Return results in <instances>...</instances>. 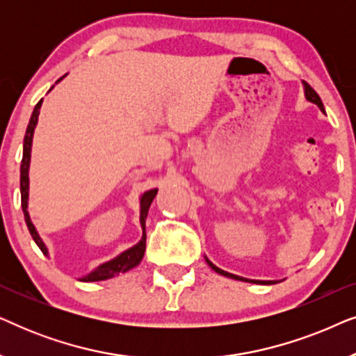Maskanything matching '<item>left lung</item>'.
I'll return each mask as SVG.
<instances>
[{
	"mask_svg": "<svg viewBox=\"0 0 356 356\" xmlns=\"http://www.w3.org/2000/svg\"><path fill=\"white\" fill-rule=\"evenodd\" d=\"M303 86H305V95H306V99H308L309 102H313V104H316L321 108V111H324V105H323V102H321V97L316 94V90L313 89V87H311L308 82H303ZM206 261H207V264L212 267L213 270L217 272V274H220V275H225V277H230V279H235V280H243V282H251V284H277L275 280H250V279H243V277H238V275H235V274H230V272H225V270H222V269H218L217 266H213L211 261L207 259L206 257Z\"/></svg>",
	"mask_w": 356,
	"mask_h": 356,
	"instance_id": "1",
	"label": "left lung"
}]
</instances>
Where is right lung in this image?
I'll return each mask as SVG.
<instances>
[{"instance_id":"right-lung-1","label":"right lung","mask_w":356,"mask_h":356,"mask_svg":"<svg viewBox=\"0 0 356 356\" xmlns=\"http://www.w3.org/2000/svg\"><path fill=\"white\" fill-rule=\"evenodd\" d=\"M65 77V76H63ZM61 77V79H63ZM60 79V81H61ZM43 99L38 102L35 105V108L32 111L31 121H29L26 136H24V149H22V163H21V204H22V212H24V218H26L27 228L31 232V235L33 238V241L37 243V246L40 248L42 252L45 256H48V250L45 246V243L42 241V238L38 236V233L33 227V223L29 217L27 212V199H29V165H31V150H32V138H33V131H35L37 121H38V113H40V106H42ZM155 194H157V189H150V191L144 193L140 196V227H143V238L138 245H134L129 250H126L121 252L120 256H116L115 259H111L108 262H104V264L97 267L87 274L86 277H82V282H99V280H106L111 279V277L121 274V272H126L129 269H133L143 261L144 257V251H145V218H147V212L150 204H152Z\"/></svg>"}]
</instances>
